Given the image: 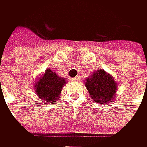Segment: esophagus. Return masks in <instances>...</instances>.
Listing matches in <instances>:
<instances>
[{
	"label": "esophagus",
	"instance_id": "34e87169",
	"mask_svg": "<svg viewBox=\"0 0 147 147\" xmlns=\"http://www.w3.org/2000/svg\"><path fill=\"white\" fill-rule=\"evenodd\" d=\"M78 80H79V78L78 77H76L74 78H72V81H78Z\"/></svg>",
	"mask_w": 147,
	"mask_h": 147
}]
</instances>
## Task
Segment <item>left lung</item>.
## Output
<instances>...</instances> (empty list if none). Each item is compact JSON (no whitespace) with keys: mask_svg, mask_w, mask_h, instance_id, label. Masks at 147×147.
<instances>
[{"mask_svg":"<svg viewBox=\"0 0 147 147\" xmlns=\"http://www.w3.org/2000/svg\"><path fill=\"white\" fill-rule=\"evenodd\" d=\"M84 84L92 100L98 104L111 102L118 88L114 78L100 69L87 78Z\"/></svg>","mask_w":147,"mask_h":147,"instance_id":"8db88e82","label":"left lung"}]
</instances>
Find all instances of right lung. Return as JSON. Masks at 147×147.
Here are the masks:
<instances>
[{
  "instance_id": "1",
  "label": "right lung",
  "mask_w": 147,
  "mask_h": 147,
  "mask_svg": "<svg viewBox=\"0 0 147 147\" xmlns=\"http://www.w3.org/2000/svg\"><path fill=\"white\" fill-rule=\"evenodd\" d=\"M66 84L65 79L60 78L51 69H47L35 84L36 95L43 103L56 102L60 97L62 88Z\"/></svg>"
}]
</instances>
